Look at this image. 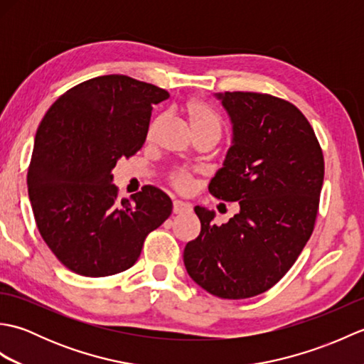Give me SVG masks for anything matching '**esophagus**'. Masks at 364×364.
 Segmentation results:
<instances>
[{
  "mask_svg": "<svg viewBox=\"0 0 364 364\" xmlns=\"http://www.w3.org/2000/svg\"><path fill=\"white\" fill-rule=\"evenodd\" d=\"M192 211V205L188 202H183V200H175L173 202V214H184V213H191Z\"/></svg>",
  "mask_w": 364,
  "mask_h": 364,
  "instance_id": "obj_1",
  "label": "esophagus"
}]
</instances>
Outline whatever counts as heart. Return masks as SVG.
<instances>
[{"instance_id":"heart-1","label":"heart","mask_w":364,"mask_h":364,"mask_svg":"<svg viewBox=\"0 0 364 364\" xmlns=\"http://www.w3.org/2000/svg\"><path fill=\"white\" fill-rule=\"evenodd\" d=\"M183 112L186 115L189 127L192 129V133H213L215 136L220 134L222 131V120L215 112L213 107L203 102L202 98L197 97H191L183 105ZM161 117L153 119L150 127H149V139L154 134V131L159 127ZM172 183L175 184V188L186 191L191 186V176L184 172H175L172 175Z\"/></svg>"}]
</instances>
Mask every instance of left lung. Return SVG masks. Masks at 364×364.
<instances>
[{"instance_id": "1", "label": "left lung", "mask_w": 364, "mask_h": 364, "mask_svg": "<svg viewBox=\"0 0 364 364\" xmlns=\"http://www.w3.org/2000/svg\"><path fill=\"white\" fill-rule=\"evenodd\" d=\"M231 123V145L210 192L237 202L220 227L196 206L202 230L184 247L189 277L213 296L249 299L288 272L313 233L323 156L296 106L258 92L214 94Z\"/></svg>"}]
</instances>
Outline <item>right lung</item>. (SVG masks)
Returning a JSON list of instances; mask_svg holds the SVG:
<instances>
[{"mask_svg": "<svg viewBox=\"0 0 364 364\" xmlns=\"http://www.w3.org/2000/svg\"><path fill=\"white\" fill-rule=\"evenodd\" d=\"M164 89L106 75L60 95L38 125L28 170L37 228L75 274L107 277L137 261L146 235L172 213L154 186L117 198L112 170L144 145Z\"/></svg>", "mask_w": 364, "mask_h": 364, "instance_id": "right-lung-1", "label": "right lung"}]
</instances>
